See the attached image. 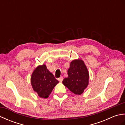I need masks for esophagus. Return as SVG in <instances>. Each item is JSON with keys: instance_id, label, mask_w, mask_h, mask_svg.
<instances>
[{"instance_id": "obj_1", "label": "esophagus", "mask_w": 125, "mask_h": 125, "mask_svg": "<svg viewBox=\"0 0 125 125\" xmlns=\"http://www.w3.org/2000/svg\"><path fill=\"white\" fill-rule=\"evenodd\" d=\"M63 77L62 76H61V77H60L59 78H58V81L60 82H62V81H63Z\"/></svg>"}]
</instances>
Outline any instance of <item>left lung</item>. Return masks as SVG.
<instances>
[{
    "label": "left lung",
    "instance_id": "8db88e82",
    "mask_svg": "<svg viewBox=\"0 0 125 125\" xmlns=\"http://www.w3.org/2000/svg\"><path fill=\"white\" fill-rule=\"evenodd\" d=\"M68 77L62 82L64 86L74 94H83L89 82V73L84 61L81 59L71 61L68 70Z\"/></svg>",
    "mask_w": 125,
    "mask_h": 125
}]
</instances>
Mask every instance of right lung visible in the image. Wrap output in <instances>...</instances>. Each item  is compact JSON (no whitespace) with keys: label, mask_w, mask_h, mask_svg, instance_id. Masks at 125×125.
Masks as SVG:
<instances>
[{"label":"right lung","mask_w":125,"mask_h":125,"mask_svg":"<svg viewBox=\"0 0 125 125\" xmlns=\"http://www.w3.org/2000/svg\"><path fill=\"white\" fill-rule=\"evenodd\" d=\"M31 81L34 91L42 98L48 97L54 87L58 83V81L47 69L45 64L39 65L34 69Z\"/></svg>","instance_id":"add662e5"}]
</instances>
